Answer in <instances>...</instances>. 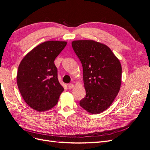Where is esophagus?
Here are the masks:
<instances>
[{
    "label": "esophagus",
    "mask_w": 150,
    "mask_h": 150,
    "mask_svg": "<svg viewBox=\"0 0 150 150\" xmlns=\"http://www.w3.org/2000/svg\"><path fill=\"white\" fill-rule=\"evenodd\" d=\"M73 87H74V85L72 84H68V88H69V89H72Z\"/></svg>",
    "instance_id": "1"
}]
</instances>
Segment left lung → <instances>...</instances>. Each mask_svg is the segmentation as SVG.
Segmentation results:
<instances>
[{
  "mask_svg": "<svg viewBox=\"0 0 150 150\" xmlns=\"http://www.w3.org/2000/svg\"><path fill=\"white\" fill-rule=\"evenodd\" d=\"M72 46L83 68L86 97L80 106L91 114L105 111L120 89L121 63L105 44L92 40H74Z\"/></svg>",
  "mask_w": 150,
  "mask_h": 150,
  "instance_id": "obj_1",
  "label": "left lung"
}]
</instances>
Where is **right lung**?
Returning <instances> with one entry per match:
<instances>
[{"label":"right lung","instance_id":"right-lung-1","mask_svg":"<svg viewBox=\"0 0 150 150\" xmlns=\"http://www.w3.org/2000/svg\"><path fill=\"white\" fill-rule=\"evenodd\" d=\"M66 44L57 40L40 44L27 54L18 67V88L25 102L36 111L55 106L64 91L54 61Z\"/></svg>","mask_w":150,"mask_h":150}]
</instances>
